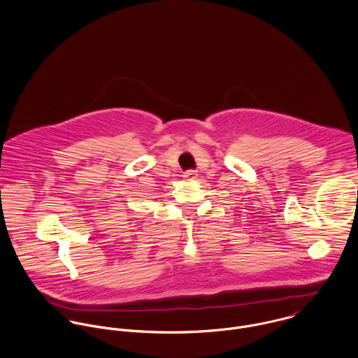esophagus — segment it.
I'll use <instances>...</instances> for the list:
<instances>
[{"instance_id": "34e87169", "label": "esophagus", "mask_w": 358, "mask_h": 358, "mask_svg": "<svg viewBox=\"0 0 358 358\" xmlns=\"http://www.w3.org/2000/svg\"><path fill=\"white\" fill-rule=\"evenodd\" d=\"M183 178H185V180H193V179H196V173H194V171H187V172H185Z\"/></svg>"}]
</instances>
